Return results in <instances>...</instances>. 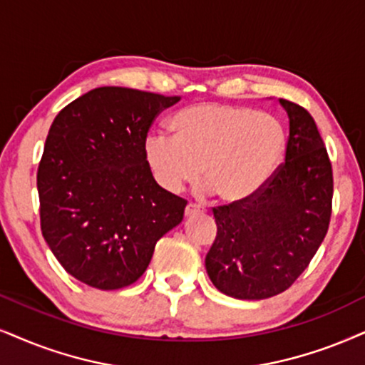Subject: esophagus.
<instances>
[{"mask_svg":"<svg viewBox=\"0 0 365 365\" xmlns=\"http://www.w3.org/2000/svg\"><path fill=\"white\" fill-rule=\"evenodd\" d=\"M198 212H202V209L198 205H195V204H188L187 207H185V215L187 217H190V215H193V214H198Z\"/></svg>","mask_w":365,"mask_h":365,"instance_id":"obj_1","label":"esophagus"}]
</instances>
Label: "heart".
Segmentation results:
<instances>
[{
    "label": "heart",
    "mask_w": 365,
    "mask_h": 365,
    "mask_svg": "<svg viewBox=\"0 0 365 365\" xmlns=\"http://www.w3.org/2000/svg\"><path fill=\"white\" fill-rule=\"evenodd\" d=\"M173 136L150 135L145 158L158 185L177 193L204 175L205 193L242 204L261 192L286 153L278 118L246 106L200 103L180 109Z\"/></svg>",
    "instance_id": "obj_1"
}]
</instances>
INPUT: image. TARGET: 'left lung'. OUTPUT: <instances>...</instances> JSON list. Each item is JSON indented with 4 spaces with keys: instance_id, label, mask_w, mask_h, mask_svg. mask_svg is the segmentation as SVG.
I'll list each match as a JSON object with an SVG mask.
<instances>
[{
    "instance_id": "obj_1",
    "label": "left lung",
    "mask_w": 365,
    "mask_h": 365,
    "mask_svg": "<svg viewBox=\"0 0 365 365\" xmlns=\"http://www.w3.org/2000/svg\"><path fill=\"white\" fill-rule=\"evenodd\" d=\"M279 103L289 118L284 161L252 198L212 209L217 236L205 269L232 298L264 299L288 289L330 225L334 172L325 143L305 108Z\"/></svg>"
}]
</instances>
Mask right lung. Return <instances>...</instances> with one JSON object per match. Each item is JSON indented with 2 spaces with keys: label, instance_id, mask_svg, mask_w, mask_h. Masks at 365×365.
<instances>
[{
  "label": "right lung",
  "instance_id": "1",
  "mask_svg": "<svg viewBox=\"0 0 365 365\" xmlns=\"http://www.w3.org/2000/svg\"><path fill=\"white\" fill-rule=\"evenodd\" d=\"M180 96L98 87L50 126L36 188L40 227L68 274L98 289L143 276L156 241L183 219L187 200L151 177L145 141Z\"/></svg>",
  "mask_w": 365,
  "mask_h": 365
}]
</instances>
